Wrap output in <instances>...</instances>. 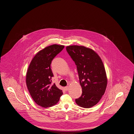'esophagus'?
Listing matches in <instances>:
<instances>
[{
    "label": "esophagus",
    "instance_id": "34e87169",
    "mask_svg": "<svg viewBox=\"0 0 134 134\" xmlns=\"http://www.w3.org/2000/svg\"><path fill=\"white\" fill-rule=\"evenodd\" d=\"M64 88H65V90L66 91H67V90H68V89H69V87H68V86H66Z\"/></svg>",
    "mask_w": 134,
    "mask_h": 134
}]
</instances>
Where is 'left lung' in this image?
Masks as SVG:
<instances>
[{"mask_svg": "<svg viewBox=\"0 0 134 134\" xmlns=\"http://www.w3.org/2000/svg\"><path fill=\"white\" fill-rule=\"evenodd\" d=\"M66 50L76 66L82 88V94L75 102L84 108L91 107L99 102L106 88L107 80L103 62L97 53L84 46H67Z\"/></svg>", "mask_w": 134, "mask_h": 134, "instance_id": "1", "label": "left lung"}]
</instances>
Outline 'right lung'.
I'll use <instances>...</instances> for the list:
<instances>
[{"label": "right lung", "instance_id": "obj_1", "mask_svg": "<svg viewBox=\"0 0 134 134\" xmlns=\"http://www.w3.org/2000/svg\"><path fill=\"white\" fill-rule=\"evenodd\" d=\"M64 46L53 45L39 51L30 63L26 83L34 102L47 108L57 104L63 94L62 90L52 83L54 76L51 69L52 60L64 49Z\"/></svg>", "mask_w": 134, "mask_h": 134}]
</instances>
